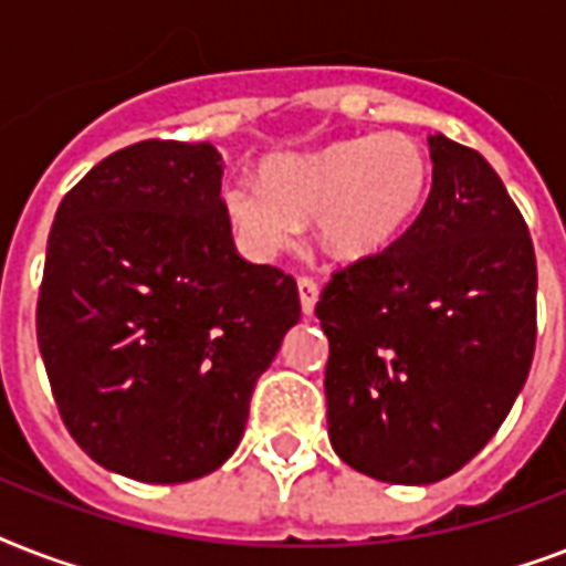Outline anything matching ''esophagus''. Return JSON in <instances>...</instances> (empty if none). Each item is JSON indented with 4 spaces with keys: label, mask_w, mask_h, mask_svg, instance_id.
Instances as JSON below:
<instances>
[{
    "label": "esophagus",
    "mask_w": 566,
    "mask_h": 566,
    "mask_svg": "<svg viewBox=\"0 0 566 566\" xmlns=\"http://www.w3.org/2000/svg\"><path fill=\"white\" fill-rule=\"evenodd\" d=\"M300 302H302V311L305 314H314V305H317V296H319V284L311 279V275H300Z\"/></svg>",
    "instance_id": "obj_1"
}]
</instances>
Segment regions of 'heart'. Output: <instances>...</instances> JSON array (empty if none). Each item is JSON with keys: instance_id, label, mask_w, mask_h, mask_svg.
<instances>
[{"instance_id": "b5f03b06", "label": "heart", "mask_w": 566, "mask_h": 566, "mask_svg": "<svg viewBox=\"0 0 566 566\" xmlns=\"http://www.w3.org/2000/svg\"><path fill=\"white\" fill-rule=\"evenodd\" d=\"M264 188L231 181L226 213L255 252L287 247L300 222L317 220L335 258L358 261L394 247L426 208L431 158L413 137L381 132L344 137L264 167Z\"/></svg>"}]
</instances>
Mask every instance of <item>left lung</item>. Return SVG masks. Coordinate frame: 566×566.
Returning <instances> with one entry per match:
<instances>
[{
  "instance_id": "obj_1",
  "label": "left lung",
  "mask_w": 566,
  "mask_h": 566,
  "mask_svg": "<svg viewBox=\"0 0 566 566\" xmlns=\"http://www.w3.org/2000/svg\"><path fill=\"white\" fill-rule=\"evenodd\" d=\"M426 208L394 247L332 273L328 438L378 482L431 484L475 458L526 385L537 264L523 213L482 155L429 137Z\"/></svg>"
}]
</instances>
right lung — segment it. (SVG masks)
<instances>
[{
  "instance_id": "1",
  "label": "right lung",
  "mask_w": 566,
  "mask_h": 566,
  "mask_svg": "<svg viewBox=\"0 0 566 566\" xmlns=\"http://www.w3.org/2000/svg\"><path fill=\"white\" fill-rule=\"evenodd\" d=\"M211 144L140 140L61 199L38 346L73 440L137 482H190L247 429L258 376L300 319L279 266L238 255Z\"/></svg>"
}]
</instances>
